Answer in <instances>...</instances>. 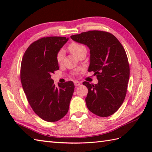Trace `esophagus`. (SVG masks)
I'll list each match as a JSON object with an SVG mask.
<instances>
[{
  "instance_id": "34e87169",
  "label": "esophagus",
  "mask_w": 152,
  "mask_h": 152,
  "mask_svg": "<svg viewBox=\"0 0 152 152\" xmlns=\"http://www.w3.org/2000/svg\"><path fill=\"white\" fill-rule=\"evenodd\" d=\"M74 86H75L76 87L77 86H79L80 85V82L77 81V80H75V81H74Z\"/></svg>"
}]
</instances>
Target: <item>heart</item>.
<instances>
[{
  "label": "heart",
  "instance_id": "obj_1",
  "mask_svg": "<svg viewBox=\"0 0 152 152\" xmlns=\"http://www.w3.org/2000/svg\"><path fill=\"white\" fill-rule=\"evenodd\" d=\"M69 50L71 51L74 56H76L80 52L83 50H86V47L82 44H80L76 42H72L69 45ZM63 56H64V51L63 50H60L59 53H57V62L60 63L62 62L63 59Z\"/></svg>",
  "mask_w": 152,
  "mask_h": 152
}]
</instances>
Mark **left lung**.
I'll use <instances>...</instances> for the list:
<instances>
[{
	"label": "left lung",
	"mask_w": 152,
	"mask_h": 152,
	"mask_svg": "<svg viewBox=\"0 0 152 152\" xmlns=\"http://www.w3.org/2000/svg\"><path fill=\"white\" fill-rule=\"evenodd\" d=\"M90 50L88 71H93L98 83L83 84L88 89L87 107L100 117H108L118 110L124 102L129 79V65L125 51L114 35L107 32L89 31L70 36Z\"/></svg>",
	"instance_id": "8db88e82"
}]
</instances>
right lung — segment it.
<instances>
[{"instance_id": "obj_1", "label": "right lung", "mask_w": 152, "mask_h": 152, "mask_svg": "<svg viewBox=\"0 0 152 152\" xmlns=\"http://www.w3.org/2000/svg\"><path fill=\"white\" fill-rule=\"evenodd\" d=\"M69 38H42L25 51L21 64V82L31 108L44 120L55 122L69 111L74 93L72 82L54 84L51 74L59 70L57 56Z\"/></svg>"}]
</instances>
